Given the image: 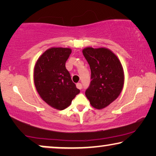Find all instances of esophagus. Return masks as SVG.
I'll use <instances>...</instances> for the list:
<instances>
[{
	"mask_svg": "<svg viewBox=\"0 0 156 156\" xmlns=\"http://www.w3.org/2000/svg\"><path fill=\"white\" fill-rule=\"evenodd\" d=\"M76 87H77L79 89H82V84H81V83H77V84H76Z\"/></svg>",
	"mask_w": 156,
	"mask_h": 156,
	"instance_id": "obj_1",
	"label": "esophagus"
}]
</instances>
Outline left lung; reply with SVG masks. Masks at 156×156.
<instances>
[{
	"instance_id": "1",
	"label": "left lung",
	"mask_w": 156,
	"mask_h": 156,
	"mask_svg": "<svg viewBox=\"0 0 156 156\" xmlns=\"http://www.w3.org/2000/svg\"><path fill=\"white\" fill-rule=\"evenodd\" d=\"M83 55L91 69V82L85 95L91 105L101 109L114 101L122 91L124 75L116 55L106 48H87Z\"/></svg>"
}]
</instances>
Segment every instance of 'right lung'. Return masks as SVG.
<instances>
[{"label": "right lung", "instance_id": "right-lung-1", "mask_svg": "<svg viewBox=\"0 0 156 156\" xmlns=\"http://www.w3.org/2000/svg\"><path fill=\"white\" fill-rule=\"evenodd\" d=\"M71 52L69 48L49 49L39 57L34 69V82L40 97L58 110L68 107L80 92L65 67Z\"/></svg>", "mask_w": 156, "mask_h": 156}]
</instances>
